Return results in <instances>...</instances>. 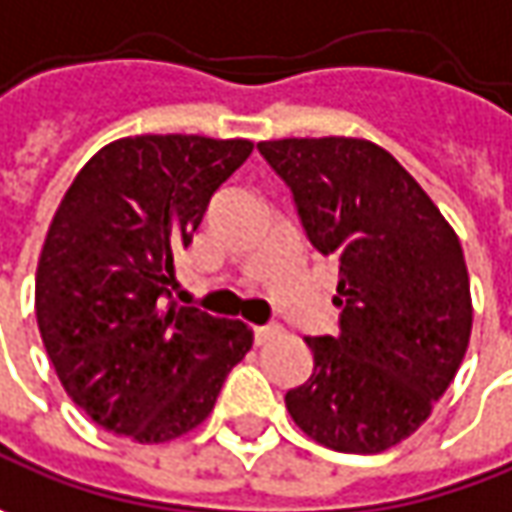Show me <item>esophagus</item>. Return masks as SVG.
<instances>
[{
    "instance_id": "1",
    "label": "esophagus",
    "mask_w": 512,
    "mask_h": 512,
    "mask_svg": "<svg viewBox=\"0 0 512 512\" xmlns=\"http://www.w3.org/2000/svg\"><path fill=\"white\" fill-rule=\"evenodd\" d=\"M277 334H280V328L277 326H257L255 328V343L257 345L269 343V340H274Z\"/></svg>"
}]
</instances>
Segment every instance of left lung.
Segmentation results:
<instances>
[{"mask_svg":"<svg viewBox=\"0 0 512 512\" xmlns=\"http://www.w3.org/2000/svg\"><path fill=\"white\" fill-rule=\"evenodd\" d=\"M257 150L291 186L314 249L340 263V334L306 337L314 368L286 394L291 419L340 453L394 448L465 360L473 303L462 243L374 141L280 138Z\"/></svg>","mask_w":512,"mask_h":512,"instance_id":"obj_1","label":"left lung"}]
</instances>
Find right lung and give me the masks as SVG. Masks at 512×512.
I'll return each mask as SVG.
<instances>
[{
    "label": "right lung",
    "mask_w": 512,
    "mask_h": 512,
    "mask_svg": "<svg viewBox=\"0 0 512 512\" xmlns=\"http://www.w3.org/2000/svg\"><path fill=\"white\" fill-rule=\"evenodd\" d=\"M246 138L130 135L81 167L36 269V323L67 397L104 431L158 445L212 414L252 328L169 300L175 255Z\"/></svg>",
    "instance_id": "obj_1"
}]
</instances>
